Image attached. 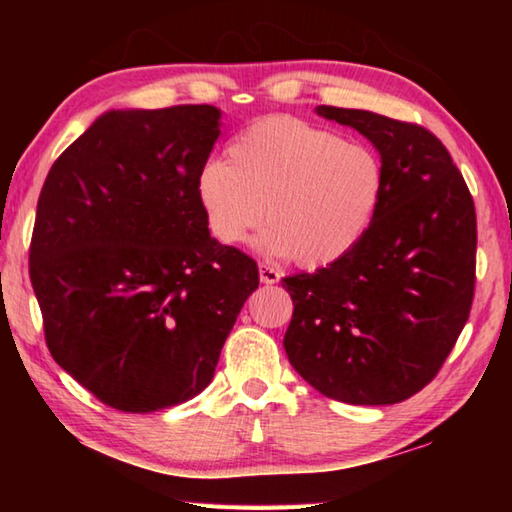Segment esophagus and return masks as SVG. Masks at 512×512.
<instances>
[{
  "mask_svg": "<svg viewBox=\"0 0 512 512\" xmlns=\"http://www.w3.org/2000/svg\"><path fill=\"white\" fill-rule=\"evenodd\" d=\"M280 271H277L275 266L271 264H259V280H262L264 284H277L280 282Z\"/></svg>",
  "mask_w": 512,
  "mask_h": 512,
  "instance_id": "obj_1",
  "label": "esophagus"
}]
</instances>
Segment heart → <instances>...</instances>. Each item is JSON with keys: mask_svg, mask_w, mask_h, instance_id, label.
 Instances as JSON below:
<instances>
[{"mask_svg": "<svg viewBox=\"0 0 512 512\" xmlns=\"http://www.w3.org/2000/svg\"><path fill=\"white\" fill-rule=\"evenodd\" d=\"M384 167L366 144L343 142L296 117H266L207 160L196 198L212 237L241 246L262 219L259 246L305 268L339 262L375 221Z\"/></svg>", "mask_w": 512, "mask_h": 512, "instance_id": "1", "label": "heart"}]
</instances>
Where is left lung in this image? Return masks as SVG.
<instances>
[{
  "instance_id": "1",
  "label": "left lung",
  "mask_w": 512,
  "mask_h": 512,
  "mask_svg": "<svg viewBox=\"0 0 512 512\" xmlns=\"http://www.w3.org/2000/svg\"><path fill=\"white\" fill-rule=\"evenodd\" d=\"M316 112L375 146L384 196L348 255L282 280L293 300L284 350L325 397L366 406L404 402L436 377L470 316L474 201L452 155L427 128L370 110Z\"/></svg>"
}]
</instances>
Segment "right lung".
I'll return each instance as SVG.
<instances>
[{"mask_svg": "<svg viewBox=\"0 0 512 512\" xmlns=\"http://www.w3.org/2000/svg\"><path fill=\"white\" fill-rule=\"evenodd\" d=\"M221 110H108L42 185L29 273L51 357L103 404L151 413L207 388L257 264L210 237L196 173Z\"/></svg>", "mask_w": 512, "mask_h": 512, "instance_id": "add662e5", "label": "right lung"}]
</instances>
